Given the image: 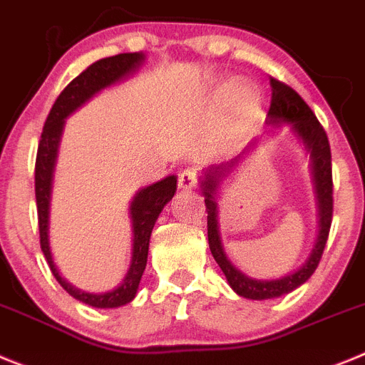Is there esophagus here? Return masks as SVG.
<instances>
[{"instance_id":"esophagus-1","label":"esophagus","mask_w":365,"mask_h":365,"mask_svg":"<svg viewBox=\"0 0 365 365\" xmlns=\"http://www.w3.org/2000/svg\"><path fill=\"white\" fill-rule=\"evenodd\" d=\"M196 185V173L192 169H185L178 176V187L182 190H190Z\"/></svg>"}]
</instances>
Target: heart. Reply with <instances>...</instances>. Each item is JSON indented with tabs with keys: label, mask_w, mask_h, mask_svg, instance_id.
Segmentation results:
<instances>
[{
	"label": "heart",
	"mask_w": 365,
	"mask_h": 365,
	"mask_svg": "<svg viewBox=\"0 0 365 365\" xmlns=\"http://www.w3.org/2000/svg\"><path fill=\"white\" fill-rule=\"evenodd\" d=\"M240 93H242V96L249 98V100H251V98H255V91H252L251 87H242L240 88Z\"/></svg>",
	"instance_id": "obj_1"
}]
</instances>
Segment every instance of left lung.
<instances>
[{
    "instance_id": "obj_1",
    "label": "left lung",
    "mask_w": 365,
    "mask_h": 365,
    "mask_svg": "<svg viewBox=\"0 0 365 365\" xmlns=\"http://www.w3.org/2000/svg\"><path fill=\"white\" fill-rule=\"evenodd\" d=\"M271 107L267 113V123L274 127L287 125L304 145L311 160V176H313L314 195H317L318 207V235L314 247L311 251L309 258L293 272H287L285 277L271 278V280H258L236 269L232 262L229 260L225 251H223L222 238H220L218 225V203H216V190L220 183L229 176L244 154L251 153L258 145V138H255L249 143L247 149L242 156L235 158L229 163H222L218 167H211L209 170H203L200 178V187L205 196V211H207V236H209V249L215 256L216 264L220 265L222 272L227 278V284L238 297L249 298V300H269V298H278L291 293L302 284L309 280L314 269L318 267V262L322 258V252L326 247L327 236L331 229V218H333V173H331V149L329 140L320 125V121L313 114V110L307 107L304 100L294 93L293 88L287 87L282 81L271 78Z\"/></svg>"
}]
</instances>
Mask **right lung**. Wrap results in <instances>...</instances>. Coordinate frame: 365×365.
Masks as SVG:
<instances>
[{
  "instance_id": "obj_1",
  "label": "right lung",
  "mask_w": 365,
  "mask_h": 365,
  "mask_svg": "<svg viewBox=\"0 0 365 365\" xmlns=\"http://www.w3.org/2000/svg\"><path fill=\"white\" fill-rule=\"evenodd\" d=\"M145 61L143 52H127V54H116L110 58L96 61L91 67L85 68L80 76H76L63 93L58 96V100L52 105L45 121L43 133L38 145V156H36V203H38V223H39V244L43 251L45 258L48 262L52 274L58 280V284L67 291L71 297L83 302L87 305H93L98 309H114L121 305L129 304L134 300L138 293V285L142 280V274L147 265V255H149L150 232H153L154 223L158 220L163 207L173 200L176 192V176L170 175L167 178L160 180L156 183L143 187L134 195L130 202V223H133V256H130V265L125 278L118 287L107 293H87L81 289L68 284L60 274L54 264L51 251V240H48V223H51V200H52V185H54V170L58 162V153H60L61 134H63L65 120L71 116L74 110H78L85 101H88L94 94H98L103 88L118 83L130 76L140 65Z\"/></svg>"
}]
</instances>
